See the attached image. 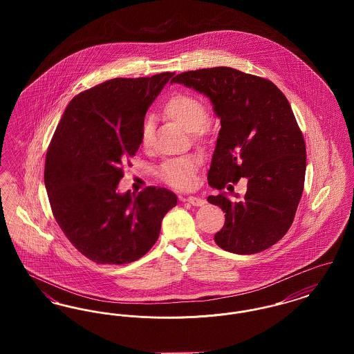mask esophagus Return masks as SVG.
Wrapping results in <instances>:
<instances>
[{
    "label": "esophagus",
    "instance_id": "1",
    "mask_svg": "<svg viewBox=\"0 0 354 354\" xmlns=\"http://www.w3.org/2000/svg\"><path fill=\"white\" fill-rule=\"evenodd\" d=\"M183 201L189 203V204H192V205H195V207H203V205L205 204V201H203L201 198H195V196H189V198L183 199Z\"/></svg>",
    "mask_w": 354,
    "mask_h": 354
}]
</instances>
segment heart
I'll return each mask as SVG.
<instances>
[{
	"instance_id": "1",
	"label": "heart",
	"mask_w": 354,
	"mask_h": 354,
	"mask_svg": "<svg viewBox=\"0 0 354 354\" xmlns=\"http://www.w3.org/2000/svg\"><path fill=\"white\" fill-rule=\"evenodd\" d=\"M163 114L167 118L183 126L196 140H202L209 133V122L207 119L205 103L191 94L176 93L163 104ZM153 134L151 119H146L140 129V143L149 146ZM196 172V163L192 159H172L160 169L162 179L169 185L185 189L192 185Z\"/></svg>"
}]
</instances>
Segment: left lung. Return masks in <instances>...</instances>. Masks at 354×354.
I'll return each mask as SVG.
<instances>
[{"mask_svg": "<svg viewBox=\"0 0 354 354\" xmlns=\"http://www.w3.org/2000/svg\"><path fill=\"white\" fill-rule=\"evenodd\" d=\"M171 84L205 95L220 119L208 183L230 192L207 199L225 212L216 244L237 254L270 248L293 223L306 169L303 134L286 95L268 80L224 66L185 71ZM240 177L249 180L248 192L232 201Z\"/></svg>", "mask_w": 354, "mask_h": 354, "instance_id": "8db88e82", "label": "left lung"}]
</instances>
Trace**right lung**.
Returning a JSON list of instances; mask_svg holds the SVG:
<instances>
[{
  "mask_svg": "<svg viewBox=\"0 0 354 354\" xmlns=\"http://www.w3.org/2000/svg\"><path fill=\"white\" fill-rule=\"evenodd\" d=\"M175 73L114 78L74 97L53 135L45 162L51 211L70 243L98 264H127L156 243L176 195L149 187L120 194L122 165L140 146L152 102Z\"/></svg>",
  "mask_w": 354,
  "mask_h": 354,
  "instance_id": "right-lung-1",
  "label": "right lung"
}]
</instances>
